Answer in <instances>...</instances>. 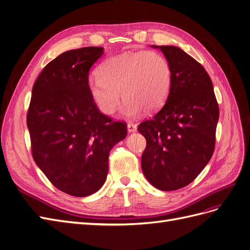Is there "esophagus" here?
<instances>
[{
    "instance_id": "1",
    "label": "esophagus",
    "mask_w": 250,
    "mask_h": 250,
    "mask_svg": "<svg viewBox=\"0 0 250 250\" xmlns=\"http://www.w3.org/2000/svg\"><path fill=\"white\" fill-rule=\"evenodd\" d=\"M127 131L129 132V133L135 132V131H137V125H134L132 123H128V125H127Z\"/></svg>"
}]
</instances>
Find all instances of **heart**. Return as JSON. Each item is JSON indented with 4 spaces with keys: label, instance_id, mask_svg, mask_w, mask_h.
<instances>
[{
    "label": "heart",
    "instance_id": "1",
    "mask_svg": "<svg viewBox=\"0 0 250 250\" xmlns=\"http://www.w3.org/2000/svg\"><path fill=\"white\" fill-rule=\"evenodd\" d=\"M98 76L87 83L97 109L105 116L112 115L122 95L123 116L135 118L143 110L152 113L163 106L170 94L173 75L170 62L161 53L138 51L106 59L98 69Z\"/></svg>",
    "mask_w": 250,
    "mask_h": 250
}]
</instances>
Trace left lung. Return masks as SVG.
<instances>
[{
    "label": "left lung",
    "instance_id": "left-lung-1",
    "mask_svg": "<svg viewBox=\"0 0 250 250\" xmlns=\"http://www.w3.org/2000/svg\"><path fill=\"white\" fill-rule=\"evenodd\" d=\"M151 47L163 52L173 76L162 109L138 127L147 141L142 170L158 190L175 191L191 184L213 155L219 107L198 62L175 46Z\"/></svg>",
    "mask_w": 250,
    "mask_h": 250
}]
</instances>
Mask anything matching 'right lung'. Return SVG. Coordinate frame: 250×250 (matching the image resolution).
Masks as SVG:
<instances>
[{
  "label": "right lung",
  "instance_id": "obj_1",
  "mask_svg": "<svg viewBox=\"0 0 250 250\" xmlns=\"http://www.w3.org/2000/svg\"><path fill=\"white\" fill-rule=\"evenodd\" d=\"M104 53L85 47L66 51L37 77L27 115L34 162L52 185L85 197L99 191L111 148L126 138V124L97 109L87 90L88 72Z\"/></svg>",
  "mask_w": 250,
  "mask_h": 250
}]
</instances>
